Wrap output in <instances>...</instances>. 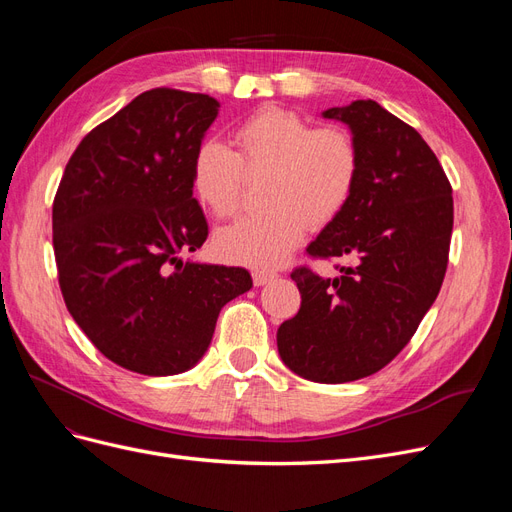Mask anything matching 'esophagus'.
I'll list each match as a JSON object with an SVG mask.
<instances>
[{
  "instance_id": "34e87169",
  "label": "esophagus",
  "mask_w": 512,
  "mask_h": 512,
  "mask_svg": "<svg viewBox=\"0 0 512 512\" xmlns=\"http://www.w3.org/2000/svg\"><path fill=\"white\" fill-rule=\"evenodd\" d=\"M275 273H271V271H254L252 273V280H254V286H265L267 282H271V280H275Z\"/></svg>"
}]
</instances>
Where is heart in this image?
<instances>
[{
    "instance_id": "1",
    "label": "heart",
    "mask_w": 512,
    "mask_h": 512,
    "mask_svg": "<svg viewBox=\"0 0 512 512\" xmlns=\"http://www.w3.org/2000/svg\"><path fill=\"white\" fill-rule=\"evenodd\" d=\"M235 151L205 141L192 160V188L213 218L241 209L245 175H269L262 203L269 209L218 230L220 258L250 267H275L301 243L309 226L331 224L346 209L359 181V147L337 126L314 128L284 108H262L235 130Z\"/></svg>"
}]
</instances>
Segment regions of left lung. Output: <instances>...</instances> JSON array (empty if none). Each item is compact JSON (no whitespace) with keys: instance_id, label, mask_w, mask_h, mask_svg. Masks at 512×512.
Returning a JSON list of instances; mask_svg holds the SVG:
<instances>
[{"instance_id":"8db88e82","label":"left lung","mask_w":512,"mask_h":512,"mask_svg":"<svg viewBox=\"0 0 512 512\" xmlns=\"http://www.w3.org/2000/svg\"><path fill=\"white\" fill-rule=\"evenodd\" d=\"M359 147V181L346 209L307 254L348 258L337 277L294 269L299 314L277 329V350L294 374L342 384L376 374L404 350L436 301L453 232V190L408 123L374 100L333 106Z\"/></svg>"}]
</instances>
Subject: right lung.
Instances as JSON below:
<instances>
[{
  "label": "right lung",
  "instance_id": "1",
  "mask_svg": "<svg viewBox=\"0 0 512 512\" xmlns=\"http://www.w3.org/2000/svg\"><path fill=\"white\" fill-rule=\"evenodd\" d=\"M220 102L158 87L91 130L53 203L68 312L106 359L175 376L207 352L220 309L252 288L241 267L183 260L209 235L192 160Z\"/></svg>",
  "mask_w": 512,
  "mask_h": 512
}]
</instances>
